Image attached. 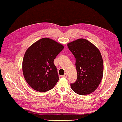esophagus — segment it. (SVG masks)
<instances>
[{
	"label": "esophagus",
	"mask_w": 122,
	"mask_h": 122,
	"mask_svg": "<svg viewBox=\"0 0 122 122\" xmlns=\"http://www.w3.org/2000/svg\"><path fill=\"white\" fill-rule=\"evenodd\" d=\"M63 77H64V78H66V77H67V74L66 73H65V74L63 75Z\"/></svg>",
	"instance_id": "obj_1"
}]
</instances>
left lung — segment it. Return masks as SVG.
Masks as SVG:
<instances>
[{"mask_svg":"<svg viewBox=\"0 0 122 122\" xmlns=\"http://www.w3.org/2000/svg\"><path fill=\"white\" fill-rule=\"evenodd\" d=\"M76 59L77 77L71 84L72 90L80 95L93 92L103 77V63L100 51L92 42L80 38L67 44Z\"/></svg>","mask_w":122,"mask_h":122,"instance_id":"left-lung-1","label":"left lung"}]
</instances>
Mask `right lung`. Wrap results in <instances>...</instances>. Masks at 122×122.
Returning <instances> with one entry per match:
<instances>
[{"label":"right lung","mask_w":122,"mask_h":122,"mask_svg":"<svg viewBox=\"0 0 122 122\" xmlns=\"http://www.w3.org/2000/svg\"><path fill=\"white\" fill-rule=\"evenodd\" d=\"M63 48L52 39L43 38L27 49L23 59V73L33 89L46 92L55 87L59 78L53 61Z\"/></svg>","instance_id":"obj_1"}]
</instances>
